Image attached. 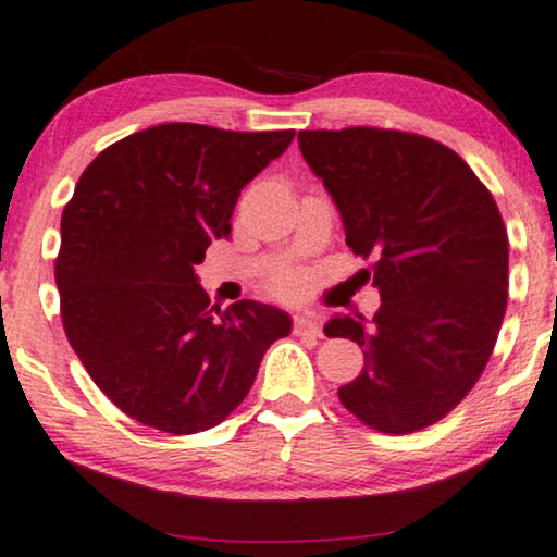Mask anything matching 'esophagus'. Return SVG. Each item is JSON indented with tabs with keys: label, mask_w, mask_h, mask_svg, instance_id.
I'll list each match as a JSON object with an SVG mask.
<instances>
[{
	"label": "esophagus",
	"mask_w": 557,
	"mask_h": 557,
	"mask_svg": "<svg viewBox=\"0 0 557 557\" xmlns=\"http://www.w3.org/2000/svg\"><path fill=\"white\" fill-rule=\"evenodd\" d=\"M295 333L297 335H315V338H320V335H323V327H320V320H318L315 312H310V310L297 312V315H295Z\"/></svg>",
	"instance_id": "obj_1"
}]
</instances>
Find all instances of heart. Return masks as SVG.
Segmentation results:
<instances>
[{"instance_id": "b5f03b06", "label": "heart", "mask_w": 557, "mask_h": 557, "mask_svg": "<svg viewBox=\"0 0 557 557\" xmlns=\"http://www.w3.org/2000/svg\"><path fill=\"white\" fill-rule=\"evenodd\" d=\"M275 287H277V293H282V295H293L295 289H297V280H295V277H289V275H285V277H277Z\"/></svg>"}]
</instances>
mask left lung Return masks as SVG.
I'll use <instances>...</instances> for the list:
<instances>
[{
	"label": "left lung",
	"instance_id": "obj_1",
	"mask_svg": "<svg viewBox=\"0 0 557 557\" xmlns=\"http://www.w3.org/2000/svg\"><path fill=\"white\" fill-rule=\"evenodd\" d=\"M297 144L381 295L371 323L325 325L366 348L341 404L383 434L432 426L472 391L503 325L510 252L497 203L451 148L417 133L300 131Z\"/></svg>",
	"mask_w": 557,
	"mask_h": 557
}]
</instances>
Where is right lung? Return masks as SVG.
Segmentation results:
<instances>
[{"instance_id":"obj_1","label":"right lung","mask_w":557,"mask_h":557,"mask_svg":"<svg viewBox=\"0 0 557 557\" xmlns=\"http://www.w3.org/2000/svg\"><path fill=\"white\" fill-rule=\"evenodd\" d=\"M293 138L163 123L83 171L54 260L62 325L98 388L140 424L166 434L216 426L293 331L272 305H209L197 277L207 247L232 234L239 191Z\"/></svg>"}]
</instances>
